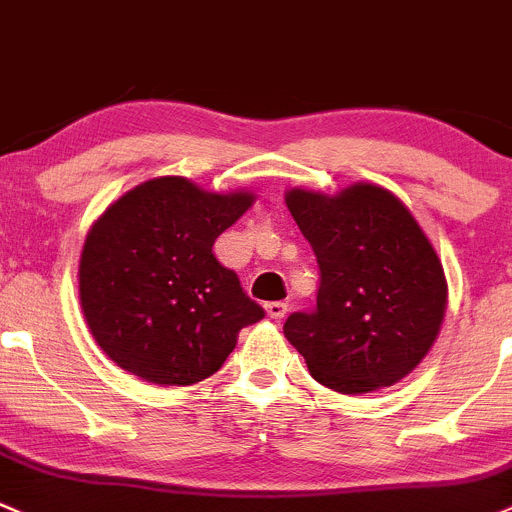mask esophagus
Instances as JSON below:
<instances>
[{
    "label": "esophagus",
    "mask_w": 512,
    "mask_h": 512,
    "mask_svg": "<svg viewBox=\"0 0 512 512\" xmlns=\"http://www.w3.org/2000/svg\"><path fill=\"white\" fill-rule=\"evenodd\" d=\"M286 313H288V305L283 303V300H273V303H266V315L271 320L286 318Z\"/></svg>",
    "instance_id": "1"
}]
</instances>
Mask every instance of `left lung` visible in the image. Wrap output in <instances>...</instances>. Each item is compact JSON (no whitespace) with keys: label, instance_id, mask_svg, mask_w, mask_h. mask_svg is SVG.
<instances>
[{"label":"left lung","instance_id":"left-lung-1","mask_svg":"<svg viewBox=\"0 0 512 512\" xmlns=\"http://www.w3.org/2000/svg\"><path fill=\"white\" fill-rule=\"evenodd\" d=\"M286 207L320 266L318 305L283 335L315 382L340 394L392 387L419 365L444 323L449 286L429 236L389 189L335 194L293 187Z\"/></svg>","mask_w":512,"mask_h":512}]
</instances>
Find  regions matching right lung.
I'll use <instances>...</instances> for the list:
<instances>
[{
	"instance_id": "add662e5",
	"label": "right lung",
	"mask_w": 512,
	"mask_h": 512,
	"mask_svg": "<svg viewBox=\"0 0 512 512\" xmlns=\"http://www.w3.org/2000/svg\"><path fill=\"white\" fill-rule=\"evenodd\" d=\"M256 202L249 189L209 192L187 177H155L108 204L88 229L78 298L98 347L160 387L212 377L239 330L263 308L214 258L219 234Z\"/></svg>"
}]
</instances>
